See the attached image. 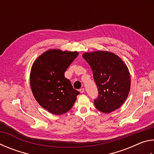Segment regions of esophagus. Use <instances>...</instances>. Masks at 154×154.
I'll return each instance as SVG.
<instances>
[{
  "label": "esophagus",
  "mask_w": 154,
  "mask_h": 154,
  "mask_svg": "<svg viewBox=\"0 0 154 154\" xmlns=\"http://www.w3.org/2000/svg\"><path fill=\"white\" fill-rule=\"evenodd\" d=\"M79 92H80V93L84 92V88H81V89L79 90Z\"/></svg>",
  "instance_id": "34e87169"
}]
</instances>
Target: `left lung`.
<instances>
[{
	"label": "left lung",
	"instance_id": "8db88e82",
	"mask_svg": "<svg viewBox=\"0 0 154 154\" xmlns=\"http://www.w3.org/2000/svg\"><path fill=\"white\" fill-rule=\"evenodd\" d=\"M93 72L98 88L96 108L109 113L118 109L126 100L130 89L128 69L119 57L109 51H98L83 54Z\"/></svg>",
	"mask_w": 154,
	"mask_h": 154
}]
</instances>
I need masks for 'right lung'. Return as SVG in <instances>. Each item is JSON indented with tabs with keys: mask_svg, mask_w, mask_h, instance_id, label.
Instances as JSON below:
<instances>
[{
	"mask_svg": "<svg viewBox=\"0 0 154 154\" xmlns=\"http://www.w3.org/2000/svg\"><path fill=\"white\" fill-rule=\"evenodd\" d=\"M79 55L77 51H47L31 69V90L38 104L50 113L62 115L73 106L79 92L72 88L64 72Z\"/></svg>",
	"mask_w": 154,
	"mask_h": 154,
	"instance_id": "1",
	"label": "right lung"
}]
</instances>
